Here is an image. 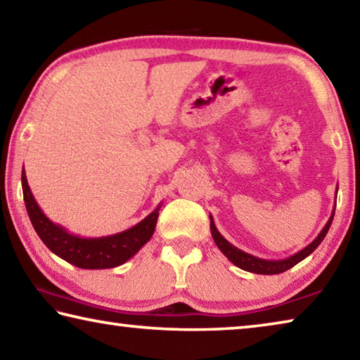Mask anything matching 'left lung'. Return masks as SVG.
<instances>
[{"label": "left lung", "instance_id": "1", "mask_svg": "<svg viewBox=\"0 0 360 360\" xmlns=\"http://www.w3.org/2000/svg\"><path fill=\"white\" fill-rule=\"evenodd\" d=\"M337 192H338V187H337ZM333 214H335V210L332 211L330 217H328L327 224L324 225V229L321 230V233L316 236L313 240V243H309L307 248H303L302 251L295 252L294 255H290L288 259H281V260H265V259H259L255 257L252 254H248L245 251H241L236 246L231 245L227 240L224 238V236L219 233V230L216 229V224L211 219V235H212V240L217 245V248L221 249V252L227 257L231 264L236 265L241 270H246V271H251V273H257V275H279V273H283L285 270H289L294 265H297L298 262H302L303 259H307L309 254H311L316 248H318L322 240L326 238L328 229H330L332 221H333Z\"/></svg>", "mask_w": 360, "mask_h": 360}]
</instances>
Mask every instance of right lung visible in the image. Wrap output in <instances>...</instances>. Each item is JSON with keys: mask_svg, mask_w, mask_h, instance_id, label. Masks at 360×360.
<instances>
[{"mask_svg": "<svg viewBox=\"0 0 360 360\" xmlns=\"http://www.w3.org/2000/svg\"><path fill=\"white\" fill-rule=\"evenodd\" d=\"M22 188L30 221L42 243L60 259L85 270L114 268L130 260L154 235L158 211L162 206L158 205L141 222L119 233L85 238V236L71 233L63 225L52 222L42 212L30 191L25 169L22 172Z\"/></svg>", "mask_w": 360, "mask_h": 360, "instance_id": "add662e5", "label": "right lung"}]
</instances>
